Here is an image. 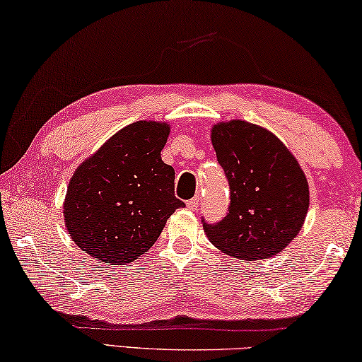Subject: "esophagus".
I'll return each instance as SVG.
<instances>
[{
	"label": "esophagus",
	"instance_id": "1",
	"mask_svg": "<svg viewBox=\"0 0 362 362\" xmlns=\"http://www.w3.org/2000/svg\"><path fill=\"white\" fill-rule=\"evenodd\" d=\"M200 205V197H194L191 200H187V209L189 210H197Z\"/></svg>",
	"mask_w": 362,
	"mask_h": 362
}]
</instances>
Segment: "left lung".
<instances>
[{
    "label": "left lung",
    "mask_w": 362,
    "mask_h": 362,
    "mask_svg": "<svg viewBox=\"0 0 362 362\" xmlns=\"http://www.w3.org/2000/svg\"><path fill=\"white\" fill-rule=\"evenodd\" d=\"M229 185V209L218 223L202 216L205 234L224 253L247 262L269 258L295 239L310 206L305 173L268 129L233 120L211 129Z\"/></svg>",
    "instance_id": "8db88e82"
}]
</instances>
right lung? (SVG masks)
Wrapping results in <instances>:
<instances>
[{
    "mask_svg": "<svg viewBox=\"0 0 362 362\" xmlns=\"http://www.w3.org/2000/svg\"><path fill=\"white\" fill-rule=\"evenodd\" d=\"M170 127L136 122L81 163L67 189L64 216L83 252L127 264L149 250L185 202L175 195V170L162 162Z\"/></svg>",
    "mask_w": 362,
    "mask_h": 362,
    "instance_id": "right-lung-1",
    "label": "right lung"
}]
</instances>
